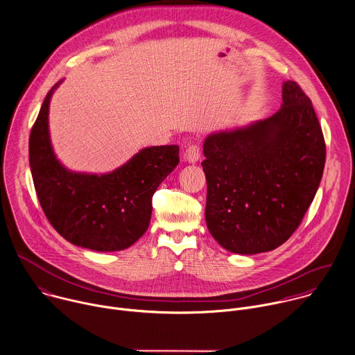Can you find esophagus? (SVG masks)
I'll use <instances>...</instances> for the list:
<instances>
[{
	"mask_svg": "<svg viewBox=\"0 0 355 355\" xmlns=\"http://www.w3.org/2000/svg\"><path fill=\"white\" fill-rule=\"evenodd\" d=\"M184 157H185V160H187L188 163H196V162L200 159L199 146H196V145H189V146L185 149Z\"/></svg>",
	"mask_w": 355,
	"mask_h": 355,
	"instance_id": "34e87169",
	"label": "esophagus"
}]
</instances>
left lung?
Segmentation results:
<instances>
[{"mask_svg":"<svg viewBox=\"0 0 355 355\" xmlns=\"http://www.w3.org/2000/svg\"><path fill=\"white\" fill-rule=\"evenodd\" d=\"M282 93V108L272 116L213 132L203 142L206 224L234 254L284 244L322 180L326 146L312 103L293 80Z\"/></svg>","mask_w":355,"mask_h":355,"instance_id":"8db88e82","label":"left lung"}]
</instances>
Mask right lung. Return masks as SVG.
I'll use <instances>...</instances> for the list:
<instances>
[{
    "mask_svg": "<svg viewBox=\"0 0 355 355\" xmlns=\"http://www.w3.org/2000/svg\"><path fill=\"white\" fill-rule=\"evenodd\" d=\"M47 93L29 138V163L42 209L67 241L97 252L123 251L146 232L152 198L180 163V148L150 146L107 174L71 171L57 159L49 130Z\"/></svg>",
    "mask_w": 355,
    "mask_h": 355,
    "instance_id": "add662e5",
    "label": "right lung"
}]
</instances>
